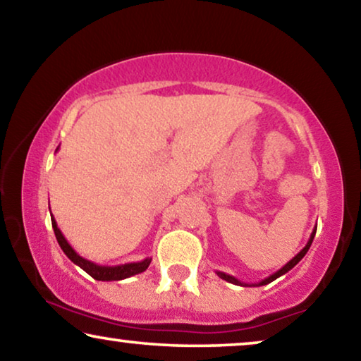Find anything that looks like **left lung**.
I'll return each mask as SVG.
<instances>
[{"instance_id":"1","label":"left lung","mask_w":361,"mask_h":361,"mask_svg":"<svg viewBox=\"0 0 361 361\" xmlns=\"http://www.w3.org/2000/svg\"><path fill=\"white\" fill-rule=\"evenodd\" d=\"M316 231H317V227H314V231H312V233H311V237H309V240H307V243H306V247H304L302 250L298 253V255H294V257L291 258V260H289V262L286 263V265H284L283 268H280V270H278V271L273 273V275L267 276L265 280H262V281H258V283H250V284H248V283H243V281H240V280H237L235 276L227 275V273H224V271H216V273H217V276L222 278V280H226V281L232 283V284H237V286H265V284L271 283V281H275L276 278H280L281 275H284V273H288L289 270H291V268L296 267L298 263L302 260V257L306 255L307 250H309V247H311V243H312V240H314V235H316Z\"/></svg>"}]
</instances>
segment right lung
Returning a JSON list of instances; mask_svg holds the SVG:
<instances>
[{"label":"right lung","instance_id":"obj_1","mask_svg":"<svg viewBox=\"0 0 361 361\" xmlns=\"http://www.w3.org/2000/svg\"><path fill=\"white\" fill-rule=\"evenodd\" d=\"M52 219V227L55 232V237H57V242L60 248H62L65 255H67L70 260H72L75 265H78L81 270H85L90 276H93L94 280L98 281H119V280H126V278H130L134 275H139V273L145 271L149 268L152 258H144L140 262H132V263H124V265H114V267H108V265H98V263L86 260V258L80 257L77 252L73 250L72 245L67 242V238L63 237V233L60 232L57 222H55L54 216H50Z\"/></svg>","mask_w":361,"mask_h":361}]
</instances>
